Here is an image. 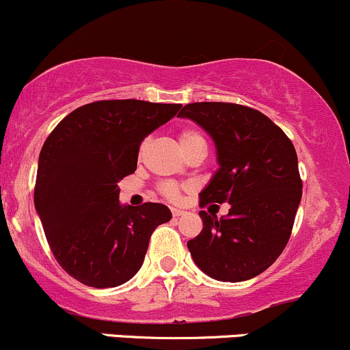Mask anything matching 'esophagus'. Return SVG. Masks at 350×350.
Instances as JSON below:
<instances>
[{"instance_id":"obj_1","label":"esophagus","mask_w":350,"mask_h":350,"mask_svg":"<svg viewBox=\"0 0 350 350\" xmlns=\"http://www.w3.org/2000/svg\"><path fill=\"white\" fill-rule=\"evenodd\" d=\"M172 215H174V217L183 215V210H180V208H172Z\"/></svg>"}]
</instances>
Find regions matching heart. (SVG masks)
<instances>
[{"label":"heart","mask_w":350,"mask_h":350,"mask_svg":"<svg viewBox=\"0 0 350 350\" xmlns=\"http://www.w3.org/2000/svg\"><path fill=\"white\" fill-rule=\"evenodd\" d=\"M178 142H180V145H182V148L187 150L190 145L198 144V142H205V140L198 130L183 129V130H180V133H178ZM159 190H160V193L165 195L167 198H176L180 193V187L176 185L175 182H161L159 185Z\"/></svg>","instance_id":"obj_1"}]
</instances>
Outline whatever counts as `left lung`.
I'll return each instance as SVG.
<instances>
[{
	"label": "left lung",
	"instance_id": "1",
	"mask_svg": "<svg viewBox=\"0 0 350 350\" xmlns=\"http://www.w3.org/2000/svg\"><path fill=\"white\" fill-rule=\"evenodd\" d=\"M178 116L197 122L217 146L219 172L200 206L228 202L224 219L200 210L204 228L187 242L193 262L221 282H242L269 269L291 239L302 180L291 138L269 116L224 101L189 103Z\"/></svg>",
	"mask_w": 350,
	"mask_h": 350
}]
</instances>
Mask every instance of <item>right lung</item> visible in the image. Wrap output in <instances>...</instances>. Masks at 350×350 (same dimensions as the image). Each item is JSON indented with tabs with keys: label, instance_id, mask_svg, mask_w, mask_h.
I'll return each mask as SVG.
<instances>
[{
	"label": "right lung",
	"instance_id": "right-lung-1",
	"mask_svg": "<svg viewBox=\"0 0 350 350\" xmlns=\"http://www.w3.org/2000/svg\"><path fill=\"white\" fill-rule=\"evenodd\" d=\"M180 103L101 100L66 115L40 152L35 206L56 262L88 287L125 284L138 272L168 206H122L118 182L137 170L144 138Z\"/></svg>",
	"mask_w": 350,
	"mask_h": 350
}]
</instances>
